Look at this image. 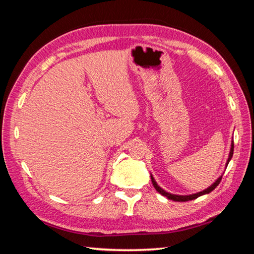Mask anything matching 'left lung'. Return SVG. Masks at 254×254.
Here are the masks:
<instances>
[{
	"label": "left lung",
	"instance_id": "left-lung-1",
	"mask_svg": "<svg viewBox=\"0 0 254 254\" xmlns=\"http://www.w3.org/2000/svg\"><path fill=\"white\" fill-rule=\"evenodd\" d=\"M233 149H234V144H233V141L231 143V149H230V153H229V158L227 160V164H225V167L229 164L230 160L232 159V155H233ZM221 179H222V175L221 177H219L218 179L215 180L214 183H212L211 186L209 188H206L205 190L201 191V192H197V193H193V194H189V195H178V194H172V193L170 192H167L165 190H163L162 188H161L160 186H158V183H156V181L153 178V175L151 174V181H152V184H153V187L156 191H158L160 194H162L163 196L168 197L169 200H172V201H177V202H186V201H191V200H194L196 199V197H199L201 195H204V194H207V193H210L211 191H213L214 189L219 186V183L221 181Z\"/></svg>",
	"mask_w": 254,
	"mask_h": 254
}]
</instances>
